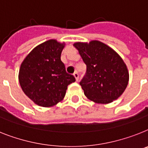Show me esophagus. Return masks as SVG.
Here are the masks:
<instances>
[{
    "label": "esophagus",
    "mask_w": 148,
    "mask_h": 148,
    "mask_svg": "<svg viewBox=\"0 0 148 148\" xmlns=\"http://www.w3.org/2000/svg\"><path fill=\"white\" fill-rule=\"evenodd\" d=\"M74 77H75V79H76L77 81H78V80H79V74H78L77 72H75V73H74Z\"/></svg>",
    "instance_id": "obj_1"
}]
</instances>
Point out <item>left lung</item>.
I'll return each mask as SVG.
<instances>
[{
	"instance_id": "8db88e82",
	"label": "left lung",
	"mask_w": 148,
	"mask_h": 148,
	"mask_svg": "<svg viewBox=\"0 0 148 148\" xmlns=\"http://www.w3.org/2000/svg\"><path fill=\"white\" fill-rule=\"evenodd\" d=\"M74 46L86 64V73L80 83L86 96L98 104H108L118 99L130 77L118 53L99 40L77 42Z\"/></svg>"
}]
</instances>
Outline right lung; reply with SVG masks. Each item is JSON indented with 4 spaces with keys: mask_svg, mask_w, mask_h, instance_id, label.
<instances>
[{
    "mask_svg": "<svg viewBox=\"0 0 148 148\" xmlns=\"http://www.w3.org/2000/svg\"><path fill=\"white\" fill-rule=\"evenodd\" d=\"M64 47V43L49 40L32 49L21 64L18 80L22 91L39 106L62 101L68 86L75 81L61 61Z\"/></svg>",
    "mask_w": 148,
    "mask_h": 148,
    "instance_id": "obj_1",
    "label": "right lung"
}]
</instances>
